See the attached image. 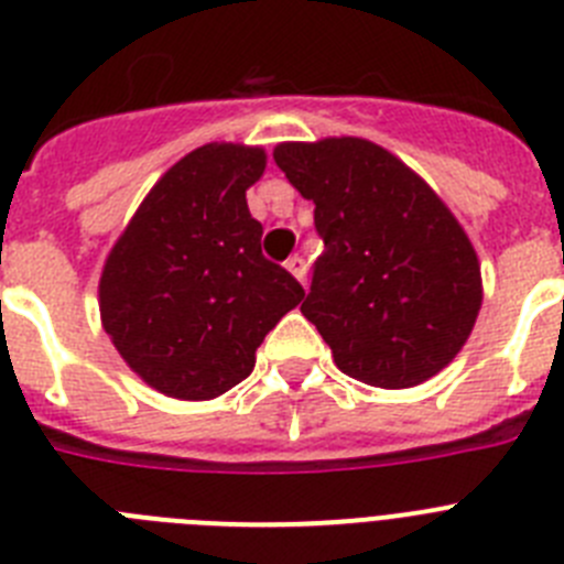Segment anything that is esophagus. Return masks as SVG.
I'll use <instances>...</instances> for the list:
<instances>
[{"instance_id":"obj_1","label":"esophagus","mask_w":564,"mask_h":564,"mask_svg":"<svg viewBox=\"0 0 564 564\" xmlns=\"http://www.w3.org/2000/svg\"><path fill=\"white\" fill-rule=\"evenodd\" d=\"M285 268L293 273V276L299 279V282H302V285H305V276H307V262H305V259H302V257H291L285 262Z\"/></svg>"}]
</instances>
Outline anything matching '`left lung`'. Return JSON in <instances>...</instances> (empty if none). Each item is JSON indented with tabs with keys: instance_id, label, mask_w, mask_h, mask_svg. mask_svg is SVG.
I'll list each match as a JSON object with an SVG mask.
<instances>
[{
	"instance_id": "obj_1",
	"label": "left lung",
	"mask_w": 564,
	"mask_h": 564,
	"mask_svg": "<svg viewBox=\"0 0 564 564\" xmlns=\"http://www.w3.org/2000/svg\"><path fill=\"white\" fill-rule=\"evenodd\" d=\"M273 161L313 200L325 253L302 313L356 381L406 390L460 352L482 305L480 262L446 203L364 138L279 143Z\"/></svg>"
}]
</instances>
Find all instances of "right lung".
<instances>
[{
    "mask_svg": "<svg viewBox=\"0 0 564 564\" xmlns=\"http://www.w3.org/2000/svg\"><path fill=\"white\" fill-rule=\"evenodd\" d=\"M262 172L259 147L194 149L154 183L104 262V330L163 395L208 401L237 387L262 338L305 296L262 257L246 200Z\"/></svg>",
    "mask_w": 564,
    "mask_h": 564,
    "instance_id": "obj_1",
    "label": "right lung"
}]
</instances>
